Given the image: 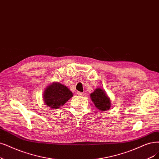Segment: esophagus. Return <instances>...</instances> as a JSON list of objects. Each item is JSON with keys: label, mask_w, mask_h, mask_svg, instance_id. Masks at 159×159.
<instances>
[{"label": "esophagus", "mask_w": 159, "mask_h": 159, "mask_svg": "<svg viewBox=\"0 0 159 159\" xmlns=\"http://www.w3.org/2000/svg\"><path fill=\"white\" fill-rule=\"evenodd\" d=\"M76 94H77L78 96H83L84 95V93L83 92H76Z\"/></svg>", "instance_id": "34e87169"}]
</instances>
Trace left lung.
I'll list each match as a JSON object with an SVG mask.
<instances>
[{
    "label": "left lung",
    "instance_id": "1",
    "mask_svg": "<svg viewBox=\"0 0 159 159\" xmlns=\"http://www.w3.org/2000/svg\"><path fill=\"white\" fill-rule=\"evenodd\" d=\"M90 97L96 107L102 111H105L110 108L111 102L105 92L101 89H97L90 94Z\"/></svg>",
    "mask_w": 159,
    "mask_h": 159
}]
</instances>
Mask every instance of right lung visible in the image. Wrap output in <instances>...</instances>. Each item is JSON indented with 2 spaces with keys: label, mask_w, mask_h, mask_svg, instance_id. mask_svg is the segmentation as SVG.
I'll return each mask as SVG.
<instances>
[{
  "label": "right lung",
  "mask_w": 159,
  "mask_h": 159,
  "mask_svg": "<svg viewBox=\"0 0 159 159\" xmlns=\"http://www.w3.org/2000/svg\"><path fill=\"white\" fill-rule=\"evenodd\" d=\"M73 93L68 88L60 83L49 86L44 93V100L46 105L52 109H57L72 98Z\"/></svg>",
  "instance_id": "add662e5"
}]
</instances>
